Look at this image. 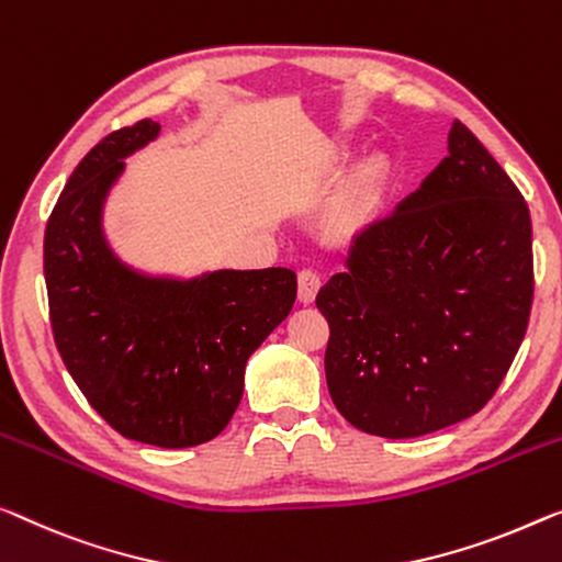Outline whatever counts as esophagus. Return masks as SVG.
Returning a JSON list of instances; mask_svg holds the SVG:
<instances>
[{
  "instance_id": "34e87169",
  "label": "esophagus",
  "mask_w": 562,
  "mask_h": 562,
  "mask_svg": "<svg viewBox=\"0 0 562 562\" xmlns=\"http://www.w3.org/2000/svg\"><path fill=\"white\" fill-rule=\"evenodd\" d=\"M317 290H321V274L315 270H300L297 272V297L303 303H313Z\"/></svg>"
}]
</instances>
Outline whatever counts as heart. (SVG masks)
Returning <instances> with one entry per match:
<instances>
[{"label":"heart","mask_w":562,"mask_h":562,"mask_svg":"<svg viewBox=\"0 0 562 562\" xmlns=\"http://www.w3.org/2000/svg\"><path fill=\"white\" fill-rule=\"evenodd\" d=\"M373 191H375V173L373 171H363L353 181V187H350L348 201H350V204H361L363 206V204H368V201H371Z\"/></svg>","instance_id":"obj_1"}]
</instances>
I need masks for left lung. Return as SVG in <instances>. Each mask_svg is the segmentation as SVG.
Returning <instances> with one entry per match:
<instances>
[{
  "instance_id": "obj_1",
  "label": "left lung",
  "mask_w": 562,
  "mask_h": 562,
  "mask_svg": "<svg viewBox=\"0 0 562 562\" xmlns=\"http://www.w3.org/2000/svg\"><path fill=\"white\" fill-rule=\"evenodd\" d=\"M530 209L464 123L396 212L353 239L315 305L330 325L325 379L373 437L412 439L495 396L532 307Z\"/></svg>"
}]
</instances>
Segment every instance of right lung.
I'll return each instance as SVG.
<instances>
[{
  "instance_id": "right-lung-1",
  "label": "right lung",
  "mask_w": 562,
  "mask_h": 562,
  "mask_svg": "<svg viewBox=\"0 0 562 562\" xmlns=\"http://www.w3.org/2000/svg\"><path fill=\"white\" fill-rule=\"evenodd\" d=\"M150 119L113 131L78 164L47 220L45 282L63 363L88 404L125 439L164 449L222 434L247 358L290 315L288 267L150 278L103 237V204L123 158L154 140Z\"/></svg>"
}]
</instances>
